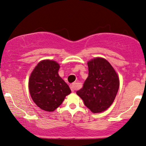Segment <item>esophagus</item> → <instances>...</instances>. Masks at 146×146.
<instances>
[{
	"label": "esophagus",
	"mask_w": 146,
	"mask_h": 146,
	"mask_svg": "<svg viewBox=\"0 0 146 146\" xmlns=\"http://www.w3.org/2000/svg\"><path fill=\"white\" fill-rule=\"evenodd\" d=\"M70 89H71L72 91H74L75 90H76V89H78V86H77V84H76V83H73V84H70Z\"/></svg>",
	"instance_id": "34e87169"
}]
</instances>
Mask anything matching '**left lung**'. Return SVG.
Segmentation results:
<instances>
[{
  "label": "left lung",
  "mask_w": 146,
  "mask_h": 146,
  "mask_svg": "<svg viewBox=\"0 0 146 146\" xmlns=\"http://www.w3.org/2000/svg\"><path fill=\"white\" fill-rule=\"evenodd\" d=\"M89 76L76 94L94 113L106 110L113 103L119 88V79L111 65L103 58L87 63Z\"/></svg>",
  "instance_id": "8db88e82"
}]
</instances>
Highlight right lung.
<instances>
[{
  "mask_svg": "<svg viewBox=\"0 0 146 146\" xmlns=\"http://www.w3.org/2000/svg\"><path fill=\"white\" fill-rule=\"evenodd\" d=\"M60 65L52 60H43L32 72L29 90L35 103L47 111L55 110L70 94L69 86L58 74Z\"/></svg>",
  "mask_w": 146,
  "mask_h": 146,
  "instance_id": "1",
  "label": "right lung"
}]
</instances>
